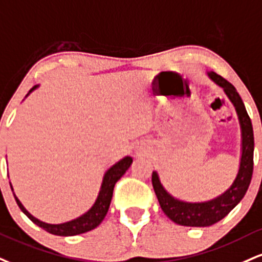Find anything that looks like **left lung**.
I'll return each mask as SVG.
<instances>
[{"label": "left lung", "instance_id": "left-lung-1", "mask_svg": "<svg viewBox=\"0 0 262 262\" xmlns=\"http://www.w3.org/2000/svg\"><path fill=\"white\" fill-rule=\"evenodd\" d=\"M207 77L222 88L237 111L242 132V156L237 177L225 193L204 203H187L172 196L163 188L157 172H152V187L160 206L173 222L187 227H209L221 221L234 209L247 193L254 168V132L242 97L235 88L215 72H207Z\"/></svg>", "mask_w": 262, "mask_h": 262}]
</instances>
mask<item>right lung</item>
Masks as SVG:
<instances>
[{"label":"right lung","instance_id":"right-lung-1","mask_svg":"<svg viewBox=\"0 0 262 262\" xmlns=\"http://www.w3.org/2000/svg\"><path fill=\"white\" fill-rule=\"evenodd\" d=\"M36 88H39V85H35L34 88H31L29 93H28V95H29L31 91L35 90ZM132 162H133V159H132L130 156H125L124 159L121 160V161L115 163L111 168L107 169L105 176H103L102 183H101V188L95 203H94L93 206H91L84 215L77 217V219L72 220V221L59 223V225H51V223L42 222L31 215L13 193L15 201H17L19 209L28 216V219H29L30 221H33L35 225L41 227L42 229H45L46 232L51 233V234L61 235V237H69V235H77L81 234V233L89 232L91 229L96 228V227L103 221L107 211H108L110 204H111L115 184L118 182V179H121V177L124 174L129 167H130ZM9 184H11V182H9ZM11 188L12 191H13L12 184Z\"/></svg>","mask_w":262,"mask_h":262}]
</instances>
